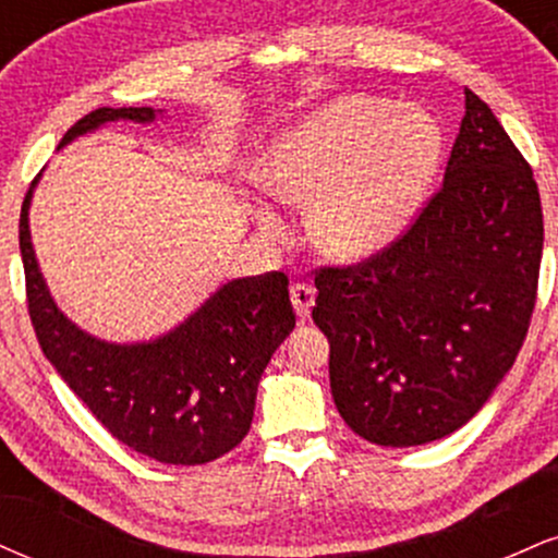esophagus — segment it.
<instances>
[{
	"instance_id": "1",
	"label": "esophagus",
	"mask_w": 558,
	"mask_h": 558,
	"mask_svg": "<svg viewBox=\"0 0 558 558\" xmlns=\"http://www.w3.org/2000/svg\"><path fill=\"white\" fill-rule=\"evenodd\" d=\"M291 301H293V310L301 319L310 317L312 306H315V288L306 286V283H293L291 286Z\"/></svg>"
}]
</instances>
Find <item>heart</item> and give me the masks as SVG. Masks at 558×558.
Here are the masks:
<instances>
[{
    "label": "heart",
    "instance_id": "b5f03b06",
    "mask_svg": "<svg viewBox=\"0 0 558 558\" xmlns=\"http://www.w3.org/2000/svg\"><path fill=\"white\" fill-rule=\"evenodd\" d=\"M440 155L444 131L427 110L341 96L288 128L259 178L280 202L310 207L306 228L325 257L360 262L407 230ZM254 220L272 239L283 235L270 209L257 207Z\"/></svg>",
    "mask_w": 558,
    "mask_h": 558
}]
</instances>
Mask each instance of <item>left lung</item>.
Wrapping results in <instances>:
<instances>
[{"instance_id":"8db88e82","label":"left lung","mask_w":558,"mask_h":558,"mask_svg":"<svg viewBox=\"0 0 558 558\" xmlns=\"http://www.w3.org/2000/svg\"><path fill=\"white\" fill-rule=\"evenodd\" d=\"M541 254L533 170L464 88L444 185L417 222L377 257L315 280L312 319L330 341L345 425L369 444L409 448L475 417L527 336Z\"/></svg>"}]
</instances>
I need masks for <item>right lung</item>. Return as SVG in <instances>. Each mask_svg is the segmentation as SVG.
Returning <instances> with one entry per match:
<instances>
[{
    "instance_id": "obj_1",
    "label": "right lung",
    "mask_w": 558,
    "mask_h": 558,
    "mask_svg": "<svg viewBox=\"0 0 558 558\" xmlns=\"http://www.w3.org/2000/svg\"><path fill=\"white\" fill-rule=\"evenodd\" d=\"M151 107H99L62 136L60 146L107 123L149 125ZM41 178V175H38ZM38 178L21 209V257L38 345L78 399L120 444L162 464H207L246 438L262 373L296 325L288 278H233L175 328L151 341L96 338L57 306L38 267L28 213Z\"/></svg>"
}]
</instances>
